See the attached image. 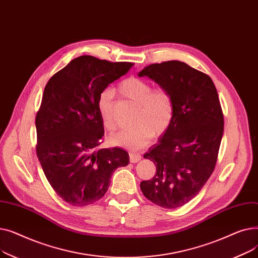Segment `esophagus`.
<instances>
[{
    "label": "esophagus",
    "instance_id": "esophagus-1",
    "mask_svg": "<svg viewBox=\"0 0 258 258\" xmlns=\"http://www.w3.org/2000/svg\"><path fill=\"white\" fill-rule=\"evenodd\" d=\"M141 160V155L139 153H130V161L132 163H137Z\"/></svg>",
    "mask_w": 258,
    "mask_h": 258
}]
</instances>
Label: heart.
<instances>
[{
	"label": "heart",
	"mask_w": 258,
	"mask_h": 258,
	"mask_svg": "<svg viewBox=\"0 0 258 258\" xmlns=\"http://www.w3.org/2000/svg\"><path fill=\"white\" fill-rule=\"evenodd\" d=\"M120 93L137 105L134 126L111 137V143L130 150H140L150 144L152 138H160L169 130L174 117V102L170 92L163 88L153 89L146 79L128 77L119 86ZM114 92L106 88L98 97V110L103 126L108 132L118 128L112 111Z\"/></svg>",
	"instance_id": "heart-1"
}]
</instances>
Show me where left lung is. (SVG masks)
<instances>
[{
    "instance_id": "8db88e82",
    "label": "left lung",
    "mask_w": 258,
    "mask_h": 258,
    "mask_svg": "<svg viewBox=\"0 0 258 258\" xmlns=\"http://www.w3.org/2000/svg\"><path fill=\"white\" fill-rule=\"evenodd\" d=\"M139 76L168 90L174 102L169 130L144 155L154 162L156 174L140 188L154 204L178 208L201 191L218 161L224 132L218 91L207 74L179 60L152 63Z\"/></svg>"
}]
</instances>
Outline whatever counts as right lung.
Segmentation results:
<instances>
[{
	"mask_svg": "<svg viewBox=\"0 0 258 258\" xmlns=\"http://www.w3.org/2000/svg\"><path fill=\"white\" fill-rule=\"evenodd\" d=\"M133 66L83 55L45 87L35 117L36 156L51 187L68 204L84 207L100 200L114 170L128 164L122 148L96 150L104 134L97 101Z\"/></svg>",
	"mask_w": 258,
	"mask_h": 258,
	"instance_id": "add662e5",
	"label": "right lung"
}]
</instances>
